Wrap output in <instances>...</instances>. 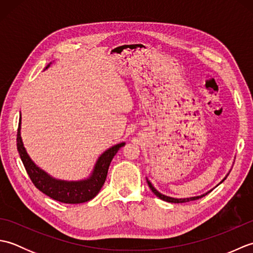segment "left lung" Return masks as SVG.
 Listing matches in <instances>:
<instances>
[{
	"mask_svg": "<svg viewBox=\"0 0 253 253\" xmlns=\"http://www.w3.org/2000/svg\"><path fill=\"white\" fill-rule=\"evenodd\" d=\"M229 173H230V170L228 171L227 175L225 176L224 178L222 179V181L219 182V184H222V182H223L225 179H226V177L228 176ZM147 182H148V185H149V187H150V189L152 190V192L154 193L155 196H157L158 198H160L161 200H164V201H166V202H170V203H184V202H189V201H193V200H198V199H200V198L204 197L206 195H208V193H209L210 191H212V189H211V190H209L208 192L203 193V195H201V196H196V197H189V198H173V197L165 196V195H163V193L159 192V191L153 187V185L151 184V182H150V180H149L148 178H147ZM219 184H218V185H219ZM218 185H217V186H218ZM215 187H216V186H215Z\"/></svg>",
	"mask_w": 253,
	"mask_h": 253,
	"instance_id": "left-lung-1",
	"label": "left lung"
}]
</instances>
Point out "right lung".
<instances>
[{"label":"right lung","mask_w":253,"mask_h":253,"mask_svg":"<svg viewBox=\"0 0 253 253\" xmlns=\"http://www.w3.org/2000/svg\"><path fill=\"white\" fill-rule=\"evenodd\" d=\"M51 64L52 63H50L45 69ZM20 121L21 116L19 118L17 130V150L27 170V174L29 175L31 181L34 182V185L38 189L43 192L47 197L63 203H84L90 201L91 199H93L98 195L102 186L104 185L111 161L114 158L118 150L123 146H125V142H121L105 150L96 160L94 168L88 178L82 180L57 179L47 174L43 169H41L39 166H37L34 161L30 159L29 154L27 153L23 143V139L20 136Z\"/></svg>","instance_id":"right-lung-1"}]
</instances>
